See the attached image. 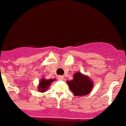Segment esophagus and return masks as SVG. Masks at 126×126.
<instances>
[{
  "label": "esophagus",
  "instance_id": "34e87169",
  "mask_svg": "<svg viewBox=\"0 0 126 126\" xmlns=\"http://www.w3.org/2000/svg\"><path fill=\"white\" fill-rule=\"evenodd\" d=\"M58 79H59V80H62L64 79V77L62 75H59V77H58Z\"/></svg>",
  "mask_w": 126,
  "mask_h": 126
}]
</instances>
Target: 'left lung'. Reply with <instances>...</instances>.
<instances>
[{"mask_svg":"<svg viewBox=\"0 0 126 126\" xmlns=\"http://www.w3.org/2000/svg\"><path fill=\"white\" fill-rule=\"evenodd\" d=\"M69 89L75 96L86 95L90 93L93 88V82L88 77L82 75L80 72L74 74L73 79L67 81Z\"/></svg>","mask_w":126,"mask_h":126,"instance_id":"1","label":"left lung"}]
</instances>
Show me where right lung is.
<instances>
[{
  "label": "right lung",
  "instance_id": "add662e5",
  "mask_svg": "<svg viewBox=\"0 0 126 126\" xmlns=\"http://www.w3.org/2000/svg\"><path fill=\"white\" fill-rule=\"evenodd\" d=\"M53 80H55V79L46 80L44 79L41 80L40 82V84L38 86V91L40 92H44Z\"/></svg>",
  "mask_w": 126,
  "mask_h": 126
}]
</instances>
